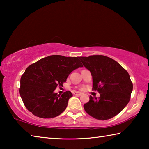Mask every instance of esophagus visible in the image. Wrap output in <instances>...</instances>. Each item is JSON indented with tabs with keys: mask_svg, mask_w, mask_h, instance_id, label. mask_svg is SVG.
<instances>
[{
	"mask_svg": "<svg viewBox=\"0 0 149 149\" xmlns=\"http://www.w3.org/2000/svg\"><path fill=\"white\" fill-rule=\"evenodd\" d=\"M74 95H77V96H81L82 95V93H77V92H75V93H74Z\"/></svg>",
	"mask_w": 149,
	"mask_h": 149,
	"instance_id": "34e87169",
	"label": "esophagus"
}]
</instances>
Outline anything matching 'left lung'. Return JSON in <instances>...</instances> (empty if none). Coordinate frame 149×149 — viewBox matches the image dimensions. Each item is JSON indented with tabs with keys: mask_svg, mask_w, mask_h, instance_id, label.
<instances>
[{
	"mask_svg": "<svg viewBox=\"0 0 149 149\" xmlns=\"http://www.w3.org/2000/svg\"><path fill=\"white\" fill-rule=\"evenodd\" d=\"M93 77V90L100 93L99 99L89 97L84 105L88 114L106 120L119 114L128 104L133 84L128 72L119 63L102 55L79 58Z\"/></svg>",
	"mask_w": 149,
	"mask_h": 149,
	"instance_id": "left-lung-1",
	"label": "left lung"
}]
</instances>
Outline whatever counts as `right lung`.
Listing matches in <instances>:
<instances>
[{
    "instance_id": "right-lung-1",
    "label": "right lung",
    "mask_w": 149,
    "mask_h": 149,
    "mask_svg": "<svg viewBox=\"0 0 149 149\" xmlns=\"http://www.w3.org/2000/svg\"><path fill=\"white\" fill-rule=\"evenodd\" d=\"M80 57L52 55L39 60L26 68L20 79L19 94L25 107L35 116L52 118L65 110L72 93H55L62 87L69 74L83 65Z\"/></svg>"
}]
</instances>
